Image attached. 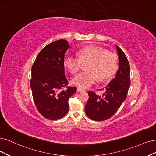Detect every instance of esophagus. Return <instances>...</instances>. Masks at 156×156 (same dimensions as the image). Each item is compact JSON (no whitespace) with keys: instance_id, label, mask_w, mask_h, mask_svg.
I'll list each match as a JSON object with an SVG mask.
<instances>
[{"instance_id":"1","label":"esophagus","mask_w":156,"mask_h":156,"mask_svg":"<svg viewBox=\"0 0 156 156\" xmlns=\"http://www.w3.org/2000/svg\"><path fill=\"white\" fill-rule=\"evenodd\" d=\"M77 91H78V93H82V92L84 91V90L80 89V88H77Z\"/></svg>"}]
</instances>
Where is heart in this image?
Wrapping results in <instances>:
<instances>
[{"mask_svg": "<svg viewBox=\"0 0 156 156\" xmlns=\"http://www.w3.org/2000/svg\"><path fill=\"white\" fill-rule=\"evenodd\" d=\"M78 56L66 55L63 62L71 73L78 71L82 63H87V71L80 73L72 80L73 85L78 88H88L97 81V77L100 80L109 78L117 70L116 55L98 46L90 45L80 49Z\"/></svg>", "mask_w": 156, "mask_h": 156, "instance_id": "obj_1", "label": "heart"}]
</instances>
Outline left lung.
I'll use <instances>...</instances> for the list:
<instances>
[{"label": "left lung", "mask_w": 156, "mask_h": 156, "mask_svg": "<svg viewBox=\"0 0 156 156\" xmlns=\"http://www.w3.org/2000/svg\"><path fill=\"white\" fill-rule=\"evenodd\" d=\"M118 56V69L106 87L102 96L89 91V96L85 105L87 116L95 121H103L112 117L122 105L130 87V66L125 53L116 45Z\"/></svg>", "instance_id": "1"}]
</instances>
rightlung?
Instances as JSON below:
<instances>
[{
    "label": "right lung",
    "mask_w": 156,
    "mask_h": 156,
    "mask_svg": "<svg viewBox=\"0 0 156 156\" xmlns=\"http://www.w3.org/2000/svg\"><path fill=\"white\" fill-rule=\"evenodd\" d=\"M69 45L60 39L46 45L37 56L31 68L30 86L33 98L39 112L50 120L66 115L68 100L76 91V87H68L65 76L63 58Z\"/></svg>",
    "instance_id": "obj_1"
}]
</instances>
